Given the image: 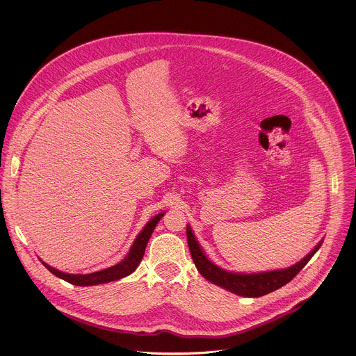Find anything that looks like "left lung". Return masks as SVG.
I'll use <instances>...</instances> for the list:
<instances>
[{"instance_id":"1","label":"left lung","mask_w":356,"mask_h":356,"mask_svg":"<svg viewBox=\"0 0 356 356\" xmlns=\"http://www.w3.org/2000/svg\"><path fill=\"white\" fill-rule=\"evenodd\" d=\"M186 238H188V245L191 250L192 259L204 278L218 286H222L223 289H227L238 296H245V298H260L286 285L289 281H292L298 275V273L305 267V264L309 261V259L322 245V241H321L300 261H298L296 264L288 268L256 273V274H241V273L226 271L218 267L216 264H213L204 254L203 250L199 245L191 226H186Z\"/></svg>"}]
</instances>
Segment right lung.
<instances>
[{
    "label": "right lung",
    "mask_w": 356,
    "mask_h": 356,
    "mask_svg": "<svg viewBox=\"0 0 356 356\" xmlns=\"http://www.w3.org/2000/svg\"><path fill=\"white\" fill-rule=\"evenodd\" d=\"M163 215H164V212L157 213L145 225V227L137 236L130 252L124 257V260H122L120 263H118L112 267L104 268L102 271H96V273H90V274H67V273H63V271H58V270L53 268L49 264H47L44 261L42 263L51 271V274H54L56 277H58V278H61V280H64V281H67L72 285H78V286H90V285L106 284V282H111V281L120 280V278L131 274L138 267L143 256L145 254V248H147V244L151 238V234H152L157 222L161 219Z\"/></svg>",
    "instance_id": "add662e5"
}]
</instances>
